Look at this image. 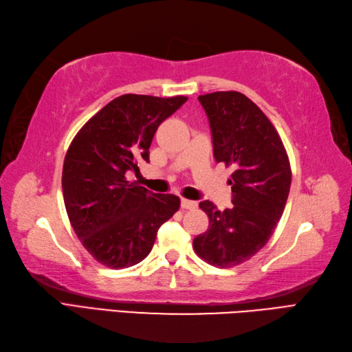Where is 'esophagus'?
<instances>
[{"mask_svg":"<svg viewBox=\"0 0 352 352\" xmlns=\"http://www.w3.org/2000/svg\"><path fill=\"white\" fill-rule=\"evenodd\" d=\"M181 206L184 208V210H195V208H197V202H195V200L182 199L181 200Z\"/></svg>","mask_w":352,"mask_h":352,"instance_id":"1","label":"esophagus"}]
</instances>
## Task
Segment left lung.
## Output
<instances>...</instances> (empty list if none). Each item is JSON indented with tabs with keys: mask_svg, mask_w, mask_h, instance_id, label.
Here are the masks:
<instances>
[{
	"mask_svg": "<svg viewBox=\"0 0 352 352\" xmlns=\"http://www.w3.org/2000/svg\"><path fill=\"white\" fill-rule=\"evenodd\" d=\"M210 120L214 157L232 167V208L210 200L199 206L208 231L192 241L196 254L217 267H234L266 246L281 219L292 184L289 156L276 129L252 100L236 91L199 96Z\"/></svg>",
	"mask_w": 352,
	"mask_h": 352,
	"instance_id": "obj_1",
	"label": "left lung"
}]
</instances>
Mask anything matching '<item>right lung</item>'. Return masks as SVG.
<instances>
[{"mask_svg": "<svg viewBox=\"0 0 352 352\" xmlns=\"http://www.w3.org/2000/svg\"><path fill=\"white\" fill-rule=\"evenodd\" d=\"M186 100L117 97L71 142L62 171L63 202L78 240L103 266L123 269L144 260L157 229L181 206L177 196L126 181V171L136 173L138 161L148 162L156 129Z\"/></svg>", "mask_w": 352, "mask_h": 352, "instance_id": "1", "label": "right lung"}]
</instances>
